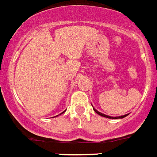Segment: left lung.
I'll use <instances>...</instances> for the list:
<instances>
[{"instance_id":"1","label":"left lung","mask_w":157,"mask_h":157,"mask_svg":"<svg viewBox=\"0 0 157 157\" xmlns=\"http://www.w3.org/2000/svg\"><path fill=\"white\" fill-rule=\"evenodd\" d=\"M92 105V104H91ZM93 106V105H92ZM93 109H94V111L97 114H99L100 116H102L104 117H107V118H112V119H118V118H123V117H127L128 114H125V115H123V116H119V117H111V116H107V115H105V114H103V113H101V112H100L99 111H97L96 109H94V107H93Z\"/></svg>"}]
</instances>
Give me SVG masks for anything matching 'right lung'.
<instances>
[{
  "label": "right lung",
  "mask_w": 157,
  "mask_h": 157,
  "mask_svg": "<svg viewBox=\"0 0 157 157\" xmlns=\"http://www.w3.org/2000/svg\"><path fill=\"white\" fill-rule=\"evenodd\" d=\"M65 111H66V110H65ZM65 111H64V112H65ZM63 112H62V113H61V114H63ZM57 116H58V115H57Z\"/></svg>",
  "instance_id": "add662e5"
}]
</instances>
